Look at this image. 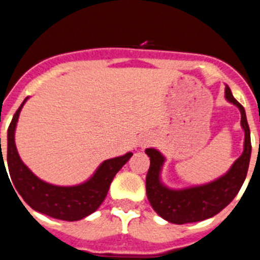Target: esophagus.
I'll list each match as a JSON object with an SVG mask.
<instances>
[{
    "mask_svg": "<svg viewBox=\"0 0 260 260\" xmlns=\"http://www.w3.org/2000/svg\"><path fill=\"white\" fill-rule=\"evenodd\" d=\"M147 144V141L146 142H142V146H145V145H146Z\"/></svg>",
    "mask_w": 260,
    "mask_h": 260,
    "instance_id": "obj_1",
    "label": "esophagus"
}]
</instances>
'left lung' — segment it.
Wrapping results in <instances>:
<instances>
[{
	"mask_svg": "<svg viewBox=\"0 0 260 260\" xmlns=\"http://www.w3.org/2000/svg\"><path fill=\"white\" fill-rule=\"evenodd\" d=\"M225 97L241 111V125L245 131L244 153L233 163L231 170L220 179L194 188L171 190L159 181V171L165 158L154 149H146L150 156V167L146 175V194L154 211L170 223L185 224L202 221L219 214L232 202L246 179L249 170L251 140L244 106L232 95L228 86Z\"/></svg>",
	"mask_w": 260,
	"mask_h": 260,
	"instance_id": "1",
	"label": "left lung"
}]
</instances>
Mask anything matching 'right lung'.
<instances>
[{
  "mask_svg": "<svg viewBox=\"0 0 260 260\" xmlns=\"http://www.w3.org/2000/svg\"><path fill=\"white\" fill-rule=\"evenodd\" d=\"M25 101L27 98L14 114L13 120L8 129V166L9 174L14 184L13 188L15 186L16 191L22 196L23 200L31 209L41 214L59 219V220H80L94 212L101 206V203L106 198L114 176L129 160L133 154L128 153L123 156L105 160L95 171L94 176L81 185L55 186L41 181L22 162L19 154L16 151L15 141H14L16 121ZM2 170L6 171L4 156H2L1 163V171ZM5 175H8V172Z\"/></svg>",
  "mask_w": 260,
  "mask_h": 260,
  "instance_id": "add662e5",
  "label": "right lung"
}]
</instances>
